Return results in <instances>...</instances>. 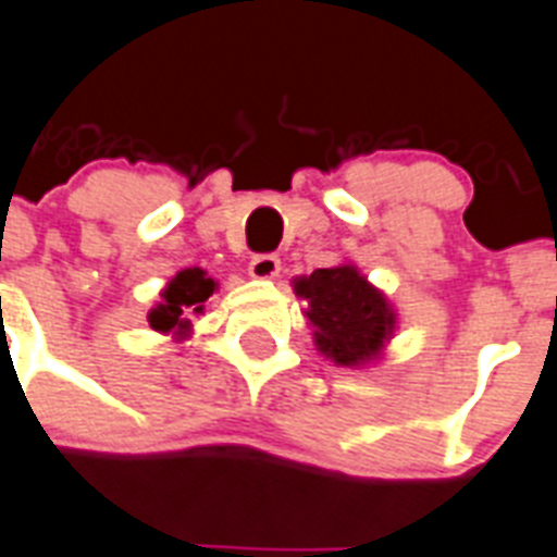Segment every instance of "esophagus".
<instances>
[{
	"mask_svg": "<svg viewBox=\"0 0 557 557\" xmlns=\"http://www.w3.org/2000/svg\"><path fill=\"white\" fill-rule=\"evenodd\" d=\"M249 274L255 280H274L280 274V260L274 255H257V257H251Z\"/></svg>",
	"mask_w": 557,
	"mask_h": 557,
	"instance_id": "34e87169",
	"label": "esophagus"
}]
</instances>
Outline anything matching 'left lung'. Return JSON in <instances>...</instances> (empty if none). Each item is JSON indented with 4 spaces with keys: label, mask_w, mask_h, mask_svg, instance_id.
<instances>
[{
    "label": "left lung",
    "mask_w": 557,
    "mask_h": 557,
    "mask_svg": "<svg viewBox=\"0 0 557 557\" xmlns=\"http://www.w3.org/2000/svg\"><path fill=\"white\" fill-rule=\"evenodd\" d=\"M294 294L308 302L302 314L314 329L322 357L343 368L380 362L396 334V308L354 263L294 277Z\"/></svg>",
    "instance_id": "obj_1"
}]
</instances>
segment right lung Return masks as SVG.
Returning a JSON list of instances; mask_svg holds the SVG:
<instances>
[{
	"label": "right lung",
	"mask_w": 557,
	"mask_h": 557,
	"mask_svg": "<svg viewBox=\"0 0 557 557\" xmlns=\"http://www.w3.org/2000/svg\"><path fill=\"white\" fill-rule=\"evenodd\" d=\"M214 292H218V283L200 265L177 271L161 292V302H156V308L147 314L149 329L158 334H172L175 339H186L191 336V320L203 314L207 300Z\"/></svg>",
	"instance_id": "1"
}]
</instances>
